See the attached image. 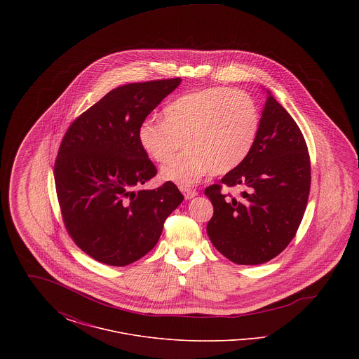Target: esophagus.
<instances>
[{"mask_svg": "<svg viewBox=\"0 0 359 359\" xmlns=\"http://www.w3.org/2000/svg\"><path fill=\"white\" fill-rule=\"evenodd\" d=\"M182 192H183L186 199H192V198H195L198 195V192L195 189H191V188H182Z\"/></svg>", "mask_w": 359, "mask_h": 359, "instance_id": "obj_1", "label": "esophagus"}]
</instances>
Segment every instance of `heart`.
Returning a JSON list of instances; mask_svg holds the SVG:
<instances>
[{"instance_id":"heart-1","label":"heart","mask_w":359,"mask_h":359,"mask_svg":"<svg viewBox=\"0 0 359 359\" xmlns=\"http://www.w3.org/2000/svg\"><path fill=\"white\" fill-rule=\"evenodd\" d=\"M259 130L255 100L239 90L211 87L188 93L164 107L163 120L145 118L137 138L141 149L156 163H165L161 179L191 186L214 172L233 171L250 154Z\"/></svg>"}]
</instances>
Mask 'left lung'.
<instances>
[{
  "instance_id": "left-lung-1",
  "label": "left lung",
  "mask_w": 359,
  "mask_h": 359,
  "mask_svg": "<svg viewBox=\"0 0 359 359\" xmlns=\"http://www.w3.org/2000/svg\"><path fill=\"white\" fill-rule=\"evenodd\" d=\"M223 187H243L239 198ZM311 188L307 144L290 113L268 91L256 144L219 184L205 188L214 205L207 234L238 265H259L278 256L302 223Z\"/></svg>"
}]
</instances>
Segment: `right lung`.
I'll return each instance as SVG.
<instances>
[{"label": "right lung", "mask_w": 359, "mask_h": 359, "mask_svg": "<svg viewBox=\"0 0 359 359\" xmlns=\"http://www.w3.org/2000/svg\"><path fill=\"white\" fill-rule=\"evenodd\" d=\"M180 78L121 86L69 125L53 167L69 237L86 255L125 266L151 252L172 211L184 199L172 182L141 186L157 170L137 130Z\"/></svg>", "instance_id": "right-lung-1"}]
</instances>
